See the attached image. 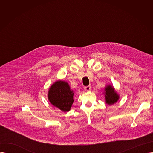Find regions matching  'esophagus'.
<instances>
[{
    "label": "esophagus",
    "instance_id": "34e87169",
    "mask_svg": "<svg viewBox=\"0 0 153 153\" xmlns=\"http://www.w3.org/2000/svg\"><path fill=\"white\" fill-rule=\"evenodd\" d=\"M91 87L89 85V86H86V87H84V89H85V91H89L91 90Z\"/></svg>",
    "mask_w": 153,
    "mask_h": 153
}]
</instances>
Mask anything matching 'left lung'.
<instances>
[{
  "mask_svg": "<svg viewBox=\"0 0 153 153\" xmlns=\"http://www.w3.org/2000/svg\"><path fill=\"white\" fill-rule=\"evenodd\" d=\"M104 95H105V103L109 105L115 103L120 98L119 94L115 91L113 85L108 84L104 88Z\"/></svg>",
  "mask_w": 153,
  "mask_h": 153,
  "instance_id": "obj_1",
  "label": "left lung"
}]
</instances>
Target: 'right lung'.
Here are the masks:
<instances>
[{
    "mask_svg": "<svg viewBox=\"0 0 153 153\" xmlns=\"http://www.w3.org/2000/svg\"><path fill=\"white\" fill-rule=\"evenodd\" d=\"M74 94L67 82L59 80L49 88L48 99L52 105L66 112L71 110L74 102Z\"/></svg>",
    "mask_w": 153,
    "mask_h": 153,
    "instance_id": "obj_1",
    "label": "right lung"
}]
</instances>
